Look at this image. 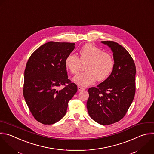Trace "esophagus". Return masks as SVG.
<instances>
[{
  "mask_svg": "<svg viewBox=\"0 0 154 154\" xmlns=\"http://www.w3.org/2000/svg\"><path fill=\"white\" fill-rule=\"evenodd\" d=\"M78 90H79V91H83V90H85V88H83L82 87H80V86H78Z\"/></svg>",
  "mask_w": 154,
  "mask_h": 154,
  "instance_id": "obj_1",
  "label": "esophagus"
}]
</instances>
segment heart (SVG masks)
Listing matches in <instances>:
<instances>
[{"mask_svg":"<svg viewBox=\"0 0 154 154\" xmlns=\"http://www.w3.org/2000/svg\"><path fill=\"white\" fill-rule=\"evenodd\" d=\"M82 63L87 64L86 72L80 73L73 78L74 82L82 86H88L98 81L106 80L112 73L114 67V60L108 53L103 52L100 48L92 43L85 44L80 50V59L73 53L66 58L65 64L66 68L73 74L78 73Z\"/></svg>","mask_w":154,"mask_h":154,"instance_id":"1","label":"heart"}]
</instances>
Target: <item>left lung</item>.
<instances>
[{
  "instance_id": "8db88e82",
  "label": "left lung",
  "mask_w": 154,
  "mask_h": 154,
  "mask_svg": "<svg viewBox=\"0 0 154 154\" xmlns=\"http://www.w3.org/2000/svg\"><path fill=\"white\" fill-rule=\"evenodd\" d=\"M113 53L114 69L96 88L88 89V112L91 118L102 125L120 121L126 114L135 93L136 68L128 51L113 41H101Z\"/></svg>"
}]
</instances>
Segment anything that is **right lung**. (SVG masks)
Masks as SVG:
<instances>
[{
    "instance_id": "1",
    "label": "right lung",
    "mask_w": 154,
    "mask_h": 154,
    "mask_svg": "<svg viewBox=\"0 0 154 154\" xmlns=\"http://www.w3.org/2000/svg\"><path fill=\"white\" fill-rule=\"evenodd\" d=\"M75 43L48 42L31 54L24 73L23 96L38 122L52 125L66 114L77 86L68 79L65 61ZM60 85H65L59 90Z\"/></svg>"
}]
</instances>
